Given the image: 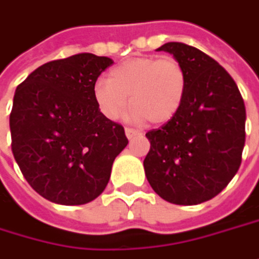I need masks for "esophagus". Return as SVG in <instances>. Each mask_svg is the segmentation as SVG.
<instances>
[{
	"label": "esophagus",
	"instance_id": "esophagus-1",
	"mask_svg": "<svg viewBox=\"0 0 259 259\" xmlns=\"http://www.w3.org/2000/svg\"><path fill=\"white\" fill-rule=\"evenodd\" d=\"M126 136H127V139H133L135 136H139L141 135V132H138V130H133V129H129V127H126Z\"/></svg>",
	"mask_w": 259,
	"mask_h": 259
}]
</instances>
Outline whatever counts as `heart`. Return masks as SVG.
<instances>
[{
    "label": "heart",
    "instance_id": "1",
    "mask_svg": "<svg viewBox=\"0 0 259 259\" xmlns=\"http://www.w3.org/2000/svg\"><path fill=\"white\" fill-rule=\"evenodd\" d=\"M186 88V71L177 60L136 57L111 70L108 80H98L94 86V99L108 120H118L130 101L133 108L129 117L133 121L149 120L161 124L179 113Z\"/></svg>",
    "mask_w": 259,
    "mask_h": 259
}]
</instances>
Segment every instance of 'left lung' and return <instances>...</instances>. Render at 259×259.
Listing matches in <instances>:
<instances>
[{
  "mask_svg": "<svg viewBox=\"0 0 259 259\" xmlns=\"http://www.w3.org/2000/svg\"><path fill=\"white\" fill-rule=\"evenodd\" d=\"M157 51L183 66L188 88L179 113L146 133L145 176L167 202L196 205L219 195L240 167L245 102L232 76L198 48L167 42Z\"/></svg>",
  "mask_w": 259,
  "mask_h": 259,
  "instance_id": "1",
  "label": "left lung"
}]
</instances>
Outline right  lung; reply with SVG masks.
I'll return each instance as SVG.
<instances>
[{"label":"right lung","mask_w":259,"mask_h":259,"mask_svg":"<svg viewBox=\"0 0 259 259\" xmlns=\"http://www.w3.org/2000/svg\"><path fill=\"white\" fill-rule=\"evenodd\" d=\"M108 57L54 60L17 86L10 114L11 151L24 179L45 199L83 205L104 192L115 157L129 144L121 124L94 99Z\"/></svg>","instance_id":"1"}]
</instances>
